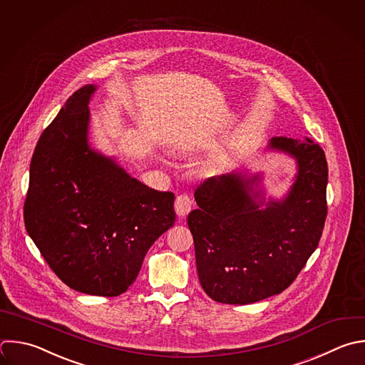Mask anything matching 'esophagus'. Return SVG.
Returning a JSON list of instances; mask_svg holds the SVG:
<instances>
[{
  "label": "esophagus",
  "mask_w": 365,
  "mask_h": 365,
  "mask_svg": "<svg viewBox=\"0 0 365 365\" xmlns=\"http://www.w3.org/2000/svg\"><path fill=\"white\" fill-rule=\"evenodd\" d=\"M175 212L180 215V217H185L190 211H191V207H192V201L188 195L185 194H181L177 197L175 200Z\"/></svg>",
  "instance_id": "esophagus-1"
}]
</instances>
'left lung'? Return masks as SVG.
<instances>
[{"label":"left lung","mask_w":365,"mask_h":365,"mask_svg":"<svg viewBox=\"0 0 365 365\" xmlns=\"http://www.w3.org/2000/svg\"><path fill=\"white\" fill-rule=\"evenodd\" d=\"M268 148L297 161L284 200L265 202L254 190L259 174L211 177L194 192L198 208L187 222L198 278L217 302L244 305L282 292L318 247L327 218L328 165L322 148L307 137H274Z\"/></svg>","instance_id":"obj_1"}]
</instances>
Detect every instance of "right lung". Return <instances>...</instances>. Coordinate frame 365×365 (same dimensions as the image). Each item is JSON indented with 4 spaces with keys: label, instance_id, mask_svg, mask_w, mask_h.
<instances>
[{
    "label": "right lung",
    "instance_id": "add662e5",
    "mask_svg": "<svg viewBox=\"0 0 365 365\" xmlns=\"http://www.w3.org/2000/svg\"><path fill=\"white\" fill-rule=\"evenodd\" d=\"M88 84L41 134L24 202L29 235L70 288L115 297L135 281L155 240L174 225V194L133 178L88 144Z\"/></svg>",
    "mask_w": 365,
    "mask_h": 365
}]
</instances>
